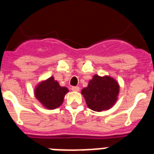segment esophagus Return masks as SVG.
<instances>
[{
    "mask_svg": "<svg viewBox=\"0 0 154 154\" xmlns=\"http://www.w3.org/2000/svg\"><path fill=\"white\" fill-rule=\"evenodd\" d=\"M72 91H75V92H78L80 90V88L78 86H72Z\"/></svg>",
    "mask_w": 154,
    "mask_h": 154,
    "instance_id": "esophagus-1",
    "label": "esophagus"
}]
</instances>
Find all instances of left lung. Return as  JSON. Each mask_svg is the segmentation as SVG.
<instances>
[{
  "label": "left lung",
  "mask_w": 154,
  "mask_h": 154,
  "mask_svg": "<svg viewBox=\"0 0 154 154\" xmlns=\"http://www.w3.org/2000/svg\"><path fill=\"white\" fill-rule=\"evenodd\" d=\"M119 93V85L116 79L110 76L100 77L97 74L89 82L87 87L82 90L87 106L94 111L111 109L116 104Z\"/></svg>",
  "instance_id": "8db88e82"
}]
</instances>
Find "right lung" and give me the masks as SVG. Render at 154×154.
<instances>
[{
    "label": "right lung",
    "instance_id": "add662e5",
    "mask_svg": "<svg viewBox=\"0 0 154 154\" xmlns=\"http://www.w3.org/2000/svg\"><path fill=\"white\" fill-rule=\"evenodd\" d=\"M68 92V88L60 86L58 82L51 77L39 82L34 93L36 99L45 108L53 110L63 103L64 96Z\"/></svg>",
    "mask_w": 154,
    "mask_h": 154
}]
</instances>
